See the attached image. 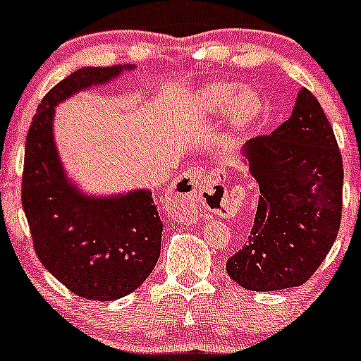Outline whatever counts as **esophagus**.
I'll list each match as a JSON object with an SVG mask.
<instances>
[{
  "instance_id": "1",
  "label": "esophagus",
  "mask_w": 361,
  "mask_h": 361,
  "mask_svg": "<svg viewBox=\"0 0 361 361\" xmlns=\"http://www.w3.org/2000/svg\"><path fill=\"white\" fill-rule=\"evenodd\" d=\"M233 200L235 197H231L224 184L216 183L200 168H193L171 186L166 195V206L175 219L186 220L197 202H209L216 209H226Z\"/></svg>"
}]
</instances>
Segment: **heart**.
I'll return each mask as SVG.
<instances>
[{
    "label": "heart",
    "mask_w": 361,
    "mask_h": 361,
    "mask_svg": "<svg viewBox=\"0 0 361 361\" xmlns=\"http://www.w3.org/2000/svg\"><path fill=\"white\" fill-rule=\"evenodd\" d=\"M228 109V123L233 130L250 128L262 114V97L251 88H238L231 82H215L200 88L191 108L200 114H220Z\"/></svg>",
    "instance_id": "1"
}]
</instances>
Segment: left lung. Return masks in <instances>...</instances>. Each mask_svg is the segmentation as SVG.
Wrapping results in <instances>:
<instances>
[{"label": "left lung", "instance_id": "8db88e82", "mask_svg": "<svg viewBox=\"0 0 361 361\" xmlns=\"http://www.w3.org/2000/svg\"><path fill=\"white\" fill-rule=\"evenodd\" d=\"M240 153L260 195L247 242L226 271L250 291L298 288L324 262L342 219V155L333 128L302 88L291 117Z\"/></svg>", "mask_w": 361, "mask_h": 361}]
</instances>
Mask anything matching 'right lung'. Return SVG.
Segmentation results:
<instances>
[{
	"label": "right lung",
	"instance_id": "right-lung-1",
	"mask_svg": "<svg viewBox=\"0 0 361 361\" xmlns=\"http://www.w3.org/2000/svg\"><path fill=\"white\" fill-rule=\"evenodd\" d=\"M135 65L82 66L44 95L25 142L21 202L41 264L78 296L111 302L135 291L161 255L152 190L94 195L68 175L54 137L56 108Z\"/></svg>",
	"mask_w": 361,
	"mask_h": 361
}]
</instances>
